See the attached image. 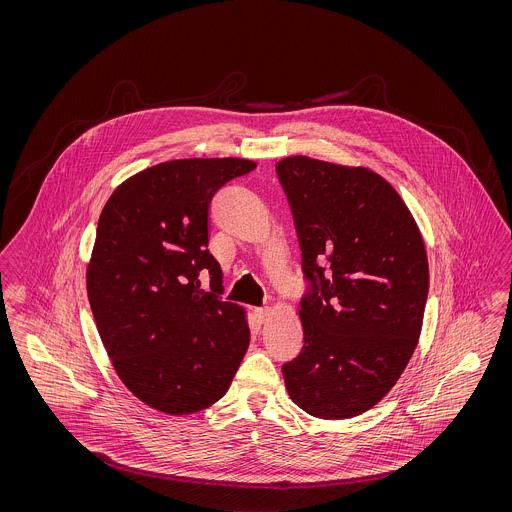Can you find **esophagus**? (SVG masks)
Returning a JSON list of instances; mask_svg holds the SVG:
<instances>
[{"label": "esophagus", "mask_w": 512, "mask_h": 512, "mask_svg": "<svg viewBox=\"0 0 512 512\" xmlns=\"http://www.w3.org/2000/svg\"><path fill=\"white\" fill-rule=\"evenodd\" d=\"M270 309L268 307H263V309H255V317H257V320L263 324V322H267L268 317H270Z\"/></svg>", "instance_id": "obj_1"}]
</instances>
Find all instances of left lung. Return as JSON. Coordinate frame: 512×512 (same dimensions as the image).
Masks as SVG:
<instances>
[{"label":"left lung","instance_id":"8db88e82","mask_svg":"<svg viewBox=\"0 0 512 512\" xmlns=\"http://www.w3.org/2000/svg\"><path fill=\"white\" fill-rule=\"evenodd\" d=\"M276 172L313 282L299 309L303 351L282 368L286 390L311 416L353 418L388 395L413 357L426 245L401 195L366 167L292 155Z\"/></svg>","mask_w":512,"mask_h":512}]
</instances>
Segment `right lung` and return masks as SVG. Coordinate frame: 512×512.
<instances>
[{"label": "right lung", "mask_w": 512, "mask_h": 512, "mask_svg": "<svg viewBox=\"0 0 512 512\" xmlns=\"http://www.w3.org/2000/svg\"><path fill=\"white\" fill-rule=\"evenodd\" d=\"M255 167L238 157L165 161L126 178L99 215L86 267L92 315L122 384L159 413L217 403L249 347L247 311L220 299L207 245L213 195ZM203 267L213 293L200 290Z\"/></svg>", "instance_id": "right-lung-1"}]
</instances>
